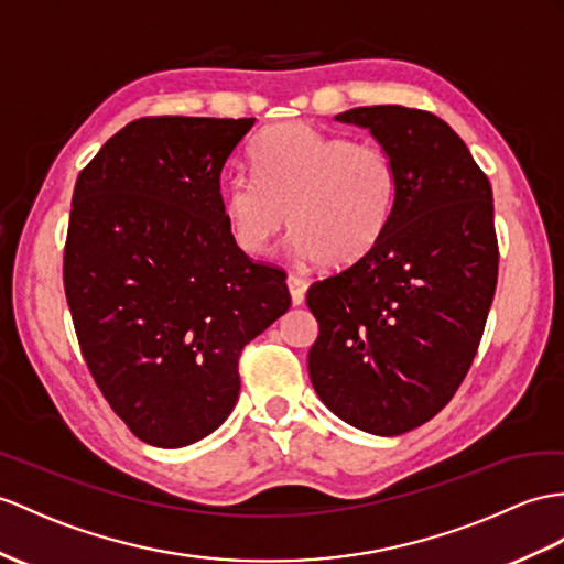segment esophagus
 <instances>
[{"instance_id":"esophagus-1","label":"esophagus","mask_w":564,"mask_h":564,"mask_svg":"<svg viewBox=\"0 0 564 564\" xmlns=\"http://www.w3.org/2000/svg\"><path fill=\"white\" fill-rule=\"evenodd\" d=\"M286 286H290L292 304H294V306H301V304H304L306 290H308L306 280H304V278H299V274H290V278H286Z\"/></svg>"}]
</instances>
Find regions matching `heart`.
I'll return each instance as SVG.
<instances>
[{
	"instance_id": "1",
	"label": "heart",
	"mask_w": 564,
	"mask_h": 564,
	"mask_svg": "<svg viewBox=\"0 0 564 564\" xmlns=\"http://www.w3.org/2000/svg\"><path fill=\"white\" fill-rule=\"evenodd\" d=\"M251 164L253 176L235 174L223 191L225 223L246 253H268L290 219L301 258L347 268L390 227L400 172L380 143L290 121L258 135Z\"/></svg>"
}]
</instances>
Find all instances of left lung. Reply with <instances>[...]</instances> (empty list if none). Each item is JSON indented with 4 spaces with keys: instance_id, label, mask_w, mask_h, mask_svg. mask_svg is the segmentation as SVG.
<instances>
[{
    "instance_id": "obj_1",
    "label": "left lung",
    "mask_w": 564,
    "mask_h": 564,
    "mask_svg": "<svg viewBox=\"0 0 564 564\" xmlns=\"http://www.w3.org/2000/svg\"><path fill=\"white\" fill-rule=\"evenodd\" d=\"M392 155L400 194L382 239L311 284L318 321L308 376L323 404L373 435L431 421L469 370L498 284L492 188L441 117L400 105L354 107Z\"/></svg>"
}]
</instances>
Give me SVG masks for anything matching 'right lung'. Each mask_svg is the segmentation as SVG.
<instances>
[{"instance_id": "obj_1", "label": "right lung", "mask_w": 564, "mask_h": 564, "mask_svg": "<svg viewBox=\"0 0 564 564\" xmlns=\"http://www.w3.org/2000/svg\"><path fill=\"white\" fill-rule=\"evenodd\" d=\"M256 119H135L78 174L64 292L80 351L139 441L198 443L239 400V354L292 306L223 215V176Z\"/></svg>"}]
</instances>
